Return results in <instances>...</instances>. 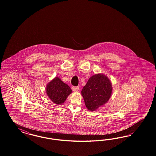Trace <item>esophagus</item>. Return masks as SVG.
<instances>
[{
    "label": "esophagus",
    "mask_w": 156,
    "mask_h": 156,
    "mask_svg": "<svg viewBox=\"0 0 156 156\" xmlns=\"http://www.w3.org/2000/svg\"><path fill=\"white\" fill-rule=\"evenodd\" d=\"M79 89H80L79 86H73V87H72V90H73V91H78L79 90Z\"/></svg>",
    "instance_id": "esophagus-1"
}]
</instances>
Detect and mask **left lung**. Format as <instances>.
<instances>
[{"label":"left lung","mask_w":156,"mask_h":156,"mask_svg":"<svg viewBox=\"0 0 156 156\" xmlns=\"http://www.w3.org/2000/svg\"><path fill=\"white\" fill-rule=\"evenodd\" d=\"M112 91V83L107 76L97 74L89 79L81 93L86 108L90 111H94L107 102Z\"/></svg>","instance_id":"1"}]
</instances>
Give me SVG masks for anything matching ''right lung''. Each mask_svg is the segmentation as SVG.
<instances>
[{
    "label": "right lung",
    "mask_w": 156,
    "mask_h": 156,
    "mask_svg": "<svg viewBox=\"0 0 156 156\" xmlns=\"http://www.w3.org/2000/svg\"><path fill=\"white\" fill-rule=\"evenodd\" d=\"M47 96L56 104L65 102L72 90L69 86L66 84L58 77H55L49 82L46 87Z\"/></svg>",
    "instance_id": "add662e5"
}]
</instances>
